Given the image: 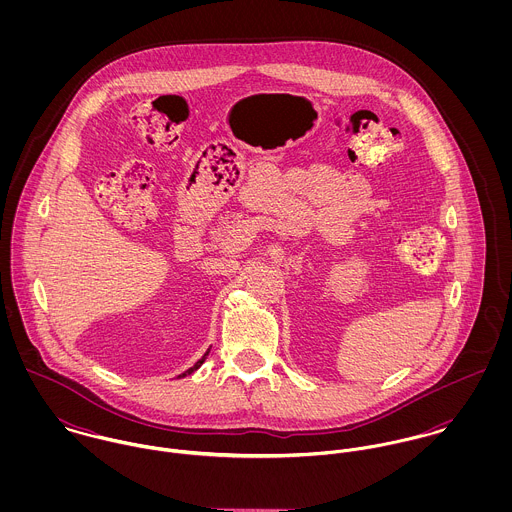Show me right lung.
<instances>
[{
    "mask_svg": "<svg viewBox=\"0 0 512 512\" xmlns=\"http://www.w3.org/2000/svg\"><path fill=\"white\" fill-rule=\"evenodd\" d=\"M207 355H209V351H207V353H205V355H203V359H201V361H197V363H195V366H191V368H189V370H185V372H183V374H181V376H187V374H191V372H195V370H197V368H199V366L203 365V363H205V359H207Z\"/></svg>",
    "mask_w": 512,
    "mask_h": 512,
    "instance_id": "add662e5",
    "label": "right lung"
}]
</instances>
